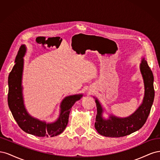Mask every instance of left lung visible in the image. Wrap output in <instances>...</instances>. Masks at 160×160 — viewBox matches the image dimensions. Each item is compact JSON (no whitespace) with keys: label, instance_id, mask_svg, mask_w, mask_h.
<instances>
[{"label":"left lung","instance_id":"8db88e82","mask_svg":"<svg viewBox=\"0 0 160 160\" xmlns=\"http://www.w3.org/2000/svg\"><path fill=\"white\" fill-rule=\"evenodd\" d=\"M140 71L143 79L145 95L142 104L134 113L125 118H118L111 115L109 119L102 118L103 109L96 99L97 115L95 128L101 135L111 138H120L129 135L143 127L150 113L153 102L155 91L153 75L147 61L143 59L140 64Z\"/></svg>","mask_w":160,"mask_h":160}]
</instances>
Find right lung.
<instances>
[{
  "mask_svg": "<svg viewBox=\"0 0 160 160\" xmlns=\"http://www.w3.org/2000/svg\"><path fill=\"white\" fill-rule=\"evenodd\" d=\"M26 52L25 45L19 48L15 59V65L8 75V104L14 119L24 132L38 137H53L61 133L69 122L72 106L81 99L82 95H75L65 98L61 104L59 119L52 123H46L32 118L28 114L23 104L22 95V73L23 56Z\"/></svg>",
  "mask_w": 160,
  "mask_h": 160,
  "instance_id": "obj_1",
  "label": "right lung"
}]
</instances>
